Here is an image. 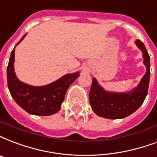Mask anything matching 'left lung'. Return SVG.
<instances>
[{"mask_svg": "<svg viewBox=\"0 0 157 157\" xmlns=\"http://www.w3.org/2000/svg\"><path fill=\"white\" fill-rule=\"evenodd\" d=\"M136 44L143 52L144 63L147 67L146 74L137 88L128 94L107 93L94 78L89 92V102L92 109L98 116L110 119L123 118L137 110L144 102L150 80V56L144 44L140 40H136Z\"/></svg>", "mask_w": 157, "mask_h": 157, "instance_id": "left-lung-1", "label": "left lung"}]
</instances>
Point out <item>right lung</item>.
Instances as JSON below:
<instances>
[{"instance_id":"1","label":"right lung","mask_w":157,"mask_h":157,"mask_svg":"<svg viewBox=\"0 0 157 157\" xmlns=\"http://www.w3.org/2000/svg\"><path fill=\"white\" fill-rule=\"evenodd\" d=\"M25 35L19 41L21 42ZM15 49L10 54L7 66V83L11 96L20 107L27 113L39 116H49L60 110L66 91L78 73L66 74L57 81L42 87H34L21 82L14 72Z\"/></svg>"}]
</instances>
